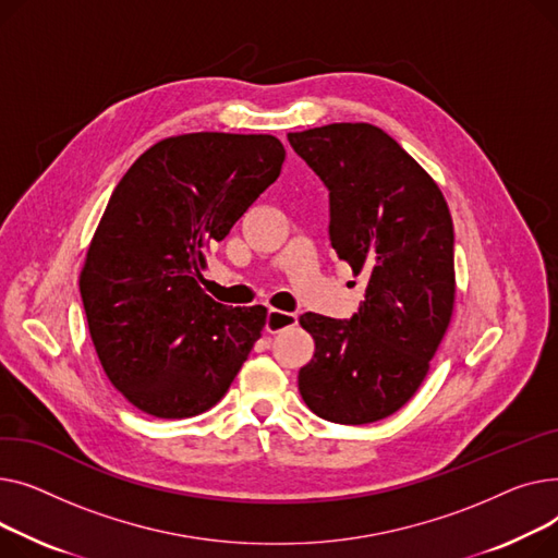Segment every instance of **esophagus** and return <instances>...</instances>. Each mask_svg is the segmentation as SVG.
Instances as JSON below:
<instances>
[{"mask_svg": "<svg viewBox=\"0 0 558 558\" xmlns=\"http://www.w3.org/2000/svg\"><path fill=\"white\" fill-rule=\"evenodd\" d=\"M294 324H298V315H294V313L270 308L268 319H266V331L268 333H279V331H283V329H288V326H294Z\"/></svg>", "mask_w": 558, "mask_h": 558, "instance_id": "1", "label": "esophagus"}]
</instances>
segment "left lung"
Segmentation results:
<instances>
[{
  "instance_id": "obj_1",
  "label": "left lung",
  "mask_w": 558,
  "mask_h": 558,
  "mask_svg": "<svg viewBox=\"0 0 558 558\" xmlns=\"http://www.w3.org/2000/svg\"><path fill=\"white\" fill-rule=\"evenodd\" d=\"M288 142L329 189V236L367 277L351 319L304 313L315 353L300 395L322 418L363 425L401 410L430 369L452 317L454 234L446 198L372 123H331Z\"/></svg>"
}]
</instances>
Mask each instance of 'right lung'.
<instances>
[{
	"mask_svg": "<svg viewBox=\"0 0 558 558\" xmlns=\"http://www.w3.org/2000/svg\"><path fill=\"white\" fill-rule=\"evenodd\" d=\"M272 135L161 140L128 169L81 270L89 336L110 383L157 418L214 408L266 326L201 288L209 250L281 173Z\"/></svg>",
	"mask_w": 558,
	"mask_h": 558,
	"instance_id": "1",
	"label": "right lung"
}]
</instances>
